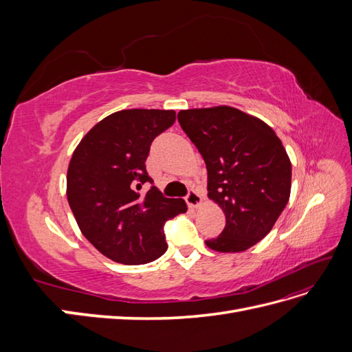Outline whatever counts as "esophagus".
Masks as SVG:
<instances>
[{"label": "esophagus", "mask_w": 352, "mask_h": 352, "mask_svg": "<svg viewBox=\"0 0 352 352\" xmlns=\"http://www.w3.org/2000/svg\"><path fill=\"white\" fill-rule=\"evenodd\" d=\"M202 202V197L197 192V190L190 189L188 195H186V204L190 207V208H197L199 204Z\"/></svg>", "instance_id": "esophagus-1"}]
</instances>
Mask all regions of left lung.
Instances as JSON below:
<instances>
[{"instance_id":"8db88e82","label":"left lung","mask_w":352,"mask_h":352,"mask_svg":"<svg viewBox=\"0 0 352 352\" xmlns=\"http://www.w3.org/2000/svg\"><path fill=\"white\" fill-rule=\"evenodd\" d=\"M177 120L207 166L208 198L226 216L219 252H241L274 226L291 195L292 167L282 141L258 117L229 105L182 110Z\"/></svg>"}]
</instances>
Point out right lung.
Returning a JSON list of instances; mask_svg holds the SVG:
<instances>
[{"label":"right lung","mask_w":352,"mask_h":352,"mask_svg":"<svg viewBox=\"0 0 352 352\" xmlns=\"http://www.w3.org/2000/svg\"><path fill=\"white\" fill-rule=\"evenodd\" d=\"M176 120L173 110L116 111L95 124L73 151L67 168V201L83 236L105 257L127 265L145 264L166 252L163 226L186 212L184 199L145 194V162L151 142Z\"/></svg>","instance_id":"obj_1"}]
</instances>
